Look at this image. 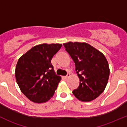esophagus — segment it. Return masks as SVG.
Returning a JSON list of instances; mask_svg holds the SVG:
<instances>
[{"mask_svg": "<svg viewBox=\"0 0 127 127\" xmlns=\"http://www.w3.org/2000/svg\"><path fill=\"white\" fill-rule=\"evenodd\" d=\"M70 76H71V75H70V74H67V75H66V76L64 77V78L65 79H68V78Z\"/></svg>", "mask_w": 127, "mask_h": 127, "instance_id": "34e87169", "label": "esophagus"}]
</instances>
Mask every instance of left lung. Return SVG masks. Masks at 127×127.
<instances>
[{
    "label": "left lung",
    "mask_w": 127,
    "mask_h": 127,
    "mask_svg": "<svg viewBox=\"0 0 127 127\" xmlns=\"http://www.w3.org/2000/svg\"><path fill=\"white\" fill-rule=\"evenodd\" d=\"M63 45L75 63L80 80L73 94L82 101L94 100L104 92L108 82L110 70L106 57L85 42H69Z\"/></svg>",
    "instance_id": "8db88e82"
}]
</instances>
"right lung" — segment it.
<instances>
[{"mask_svg":"<svg viewBox=\"0 0 127 127\" xmlns=\"http://www.w3.org/2000/svg\"><path fill=\"white\" fill-rule=\"evenodd\" d=\"M62 44L37 45L19 58L15 69L16 80L21 92L31 101L43 103L54 95L61 77L51 63Z\"/></svg>","mask_w":127,"mask_h":127,"instance_id":"add662e5","label":"right lung"}]
</instances>
